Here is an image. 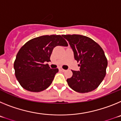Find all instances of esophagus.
<instances>
[{
	"mask_svg": "<svg viewBox=\"0 0 121 121\" xmlns=\"http://www.w3.org/2000/svg\"><path fill=\"white\" fill-rule=\"evenodd\" d=\"M60 71H65V70H64V69H63V68H60Z\"/></svg>",
	"mask_w": 121,
	"mask_h": 121,
	"instance_id": "obj_1",
	"label": "esophagus"
}]
</instances>
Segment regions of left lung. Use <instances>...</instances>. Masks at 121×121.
Wrapping results in <instances>:
<instances>
[{
  "label": "left lung",
  "mask_w": 121,
  "mask_h": 121,
  "mask_svg": "<svg viewBox=\"0 0 121 121\" xmlns=\"http://www.w3.org/2000/svg\"><path fill=\"white\" fill-rule=\"evenodd\" d=\"M69 42L80 71H74L67 79L68 85L76 92L85 93L97 88L106 74L107 67L104 51L100 46L88 37L79 35H62Z\"/></svg>",
  "instance_id": "left-lung-1"
}]
</instances>
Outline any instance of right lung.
Masks as SVG:
<instances>
[{"mask_svg":"<svg viewBox=\"0 0 121 121\" xmlns=\"http://www.w3.org/2000/svg\"><path fill=\"white\" fill-rule=\"evenodd\" d=\"M67 47L68 43L60 35H45L35 37L25 43L18 51L14 63L15 76L24 89L40 92L51 85L59 70L51 68L50 61L53 48Z\"/></svg>","mask_w":121,"mask_h":121,"instance_id":"obj_1","label":"right lung"}]
</instances>
